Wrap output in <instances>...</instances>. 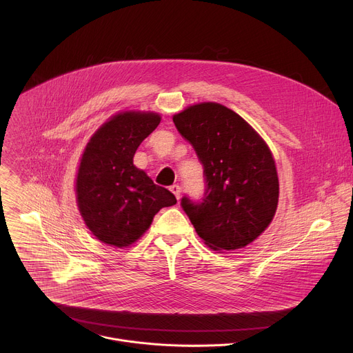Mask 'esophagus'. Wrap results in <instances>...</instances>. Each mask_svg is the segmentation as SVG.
Wrapping results in <instances>:
<instances>
[{
    "mask_svg": "<svg viewBox=\"0 0 353 353\" xmlns=\"http://www.w3.org/2000/svg\"><path fill=\"white\" fill-rule=\"evenodd\" d=\"M170 191L174 194V196H176L177 199H180V194H181V188H180V185L173 184V185L170 187Z\"/></svg>",
    "mask_w": 353,
    "mask_h": 353,
    "instance_id": "34e87169",
    "label": "esophagus"
}]
</instances>
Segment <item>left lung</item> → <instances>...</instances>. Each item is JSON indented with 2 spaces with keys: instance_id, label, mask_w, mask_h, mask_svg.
<instances>
[{
  "instance_id": "left-lung-1",
  "label": "left lung",
  "mask_w": 353,
  "mask_h": 353,
  "mask_svg": "<svg viewBox=\"0 0 353 353\" xmlns=\"http://www.w3.org/2000/svg\"><path fill=\"white\" fill-rule=\"evenodd\" d=\"M173 122L203 166V194L198 201L183 196V210L209 248H244L277 209L279 177L269 147L240 114L220 103L190 106Z\"/></svg>"
}]
</instances>
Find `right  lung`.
<instances>
[{
  "instance_id": "right-lung-1",
  "label": "right lung",
  "mask_w": 353,
  "mask_h": 353,
  "mask_svg": "<svg viewBox=\"0 0 353 353\" xmlns=\"http://www.w3.org/2000/svg\"><path fill=\"white\" fill-rule=\"evenodd\" d=\"M159 122L152 112L119 113L85 147L76 180L77 203L87 227L105 244L129 247L162 208L177 202L133 165L137 148Z\"/></svg>"
}]
</instances>
